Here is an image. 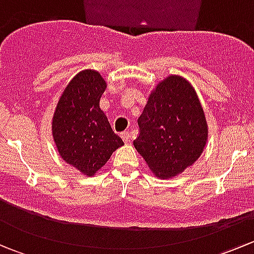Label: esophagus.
<instances>
[{"instance_id": "34e87169", "label": "esophagus", "mask_w": 254, "mask_h": 254, "mask_svg": "<svg viewBox=\"0 0 254 254\" xmlns=\"http://www.w3.org/2000/svg\"><path fill=\"white\" fill-rule=\"evenodd\" d=\"M120 136H122L123 141H124L125 143H129L130 142V139H131V135H130L129 131L122 132V135H120Z\"/></svg>"}]
</instances>
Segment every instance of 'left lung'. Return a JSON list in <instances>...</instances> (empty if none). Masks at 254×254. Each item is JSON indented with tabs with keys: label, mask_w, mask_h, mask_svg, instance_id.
<instances>
[{
	"label": "left lung",
	"mask_w": 254,
	"mask_h": 254,
	"mask_svg": "<svg viewBox=\"0 0 254 254\" xmlns=\"http://www.w3.org/2000/svg\"><path fill=\"white\" fill-rule=\"evenodd\" d=\"M137 124L140 134L134 146L158 178L184 172L206 145L203 107L195 89L182 76H168L155 87Z\"/></svg>",
	"instance_id": "1"
}]
</instances>
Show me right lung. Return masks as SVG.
I'll return each instance as SVG.
<instances>
[{
    "label": "right lung",
    "instance_id": "right-lung-1",
    "mask_svg": "<svg viewBox=\"0 0 254 254\" xmlns=\"http://www.w3.org/2000/svg\"><path fill=\"white\" fill-rule=\"evenodd\" d=\"M106 88V81L98 71L78 72L64 89L51 123L61 158L89 177L124 145L99 108Z\"/></svg>",
    "mask_w": 254,
    "mask_h": 254
}]
</instances>
